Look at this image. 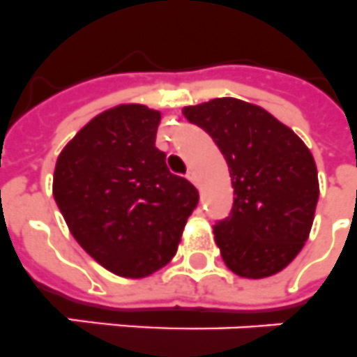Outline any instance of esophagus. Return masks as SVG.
Listing matches in <instances>:
<instances>
[{
	"instance_id": "obj_1",
	"label": "esophagus",
	"mask_w": 357,
	"mask_h": 357,
	"mask_svg": "<svg viewBox=\"0 0 357 357\" xmlns=\"http://www.w3.org/2000/svg\"><path fill=\"white\" fill-rule=\"evenodd\" d=\"M187 179H188V181H190V183L197 185V176H196V172H194V170H188V172H187Z\"/></svg>"
}]
</instances>
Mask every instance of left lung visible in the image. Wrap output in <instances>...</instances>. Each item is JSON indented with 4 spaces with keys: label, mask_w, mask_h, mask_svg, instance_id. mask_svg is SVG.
<instances>
[{
    "label": "left lung",
    "mask_w": 357,
    "mask_h": 357,
    "mask_svg": "<svg viewBox=\"0 0 357 357\" xmlns=\"http://www.w3.org/2000/svg\"><path fill=\"white\" fill-rule=\"evenodd\" d=\"M183 116L214 139L229 165L234 205L214 225L225 265L248 280L281 272L312 229L319 197L312 152L271 112L236 98L185 107Z\"/></svg>",
    "instance_id": "left-lung-1"
}]
</instances>
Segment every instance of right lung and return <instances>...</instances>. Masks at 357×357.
<instances>
[{
    "mask_svg": "<svg viewBox=\"0 0 357 357\" xmlns=\"http://www.w3.org/2000/svg\"><path fill=\"white\" fill-rule=\"evenodd\" d=\"M161 112L123 103L98 114L58 155L52 194L70 234L121 278H146L178 250L197 190L155 149Z\"/></svg>",
    "mask_w": 357,
    "mask_h": 357,
    "instance_id": "add662e5",
    "label": "right lung"
}]
</instances>
